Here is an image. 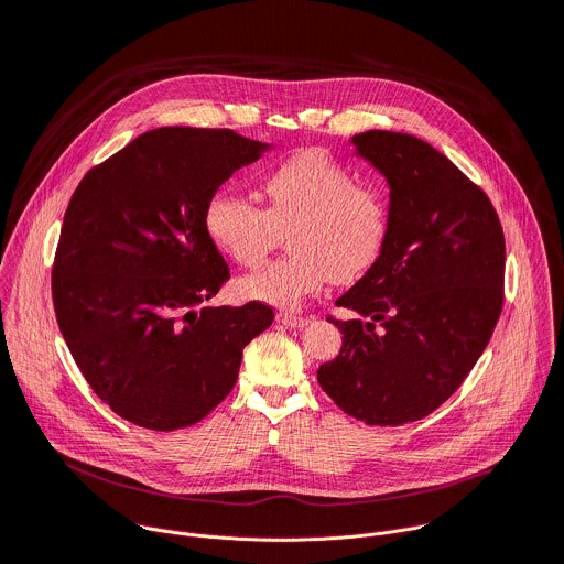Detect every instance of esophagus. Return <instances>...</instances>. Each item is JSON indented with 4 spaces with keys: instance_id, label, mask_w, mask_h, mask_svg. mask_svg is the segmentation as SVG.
<instances>
[{
    "instance_id": "obj_1",
    "label": "esophagus",
    "mask_w": 564,
    "mask_h": 564,
    "mask_svg": "<svg viewBox=\"0 0 564 564\" xmlns=\"http://www.w3.org/2000/svg\"><path fill=\"white\" fill-rule=\"evenodd\" d=\"M279 324H283L285 328H305L310 324V316L303 314H292V312H279Z\"/></svg>"
}]
</instances>
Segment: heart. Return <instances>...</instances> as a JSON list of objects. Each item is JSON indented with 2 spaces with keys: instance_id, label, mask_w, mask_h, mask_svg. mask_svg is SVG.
<instances>
[{
  "instance_id": "b5f03b06",
  "label": "heart",
  "mask_w": 564,
  "mask_h": 564,
  "mask_svg": "<svg viewBox=\"0 0 564 564\" xmlns=\"http://www.w3.org/2000/svg\"><path fill=\"white\" fill-rule=\"evenodd\" d=\"M263 207L216 192L205 207V231L238 265H257L285 229V257L240 276L238 290L279 307H294L326 281H348L379 257L388 205L383 194L355 178L333 155L299 151L259 181Z\"/></svg>"
}]
</instances>
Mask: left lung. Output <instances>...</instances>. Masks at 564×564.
<instances>
[{"label": "left lung", "instance_id": "obj_1", "mask_svg": "<svg viewBox=\"0 0 564 564\" xmlns=\"http://www.w3.org/2000/svg\"><path fill=\"white\" fill-rule=\"evenodd\" d=\"M390 187L388 229L370 270L337 299L355 318L316 379L370 426L440 409L485 352L505 303V231L489 200L429 142L394 131L352 135Z\"/></svg>", "mask_w": 564, "mask_h": 564}]
</instances>
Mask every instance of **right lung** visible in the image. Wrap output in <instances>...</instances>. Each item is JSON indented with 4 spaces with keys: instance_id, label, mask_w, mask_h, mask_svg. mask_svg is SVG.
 <instances>
[{
    "instance_id": "obj_1",
    "label": "right lung",
    "mask_w": 564,
    "mask_h": 564,
    "mask_svg": "<svg viewBox=\"0 0 564 564\" xmlns=\"http://www.w3.org/2000/svg\"><path fill=\"white\" fill-rule=\"evenodd\" d=\"M270 144L231 129L160 127L94 167L70 196L53 263L57 326L122 420L176 431L207 417L274 310L205 305L229 279L205 231L216 189Z\"/></svg>"
}]
</instances>
